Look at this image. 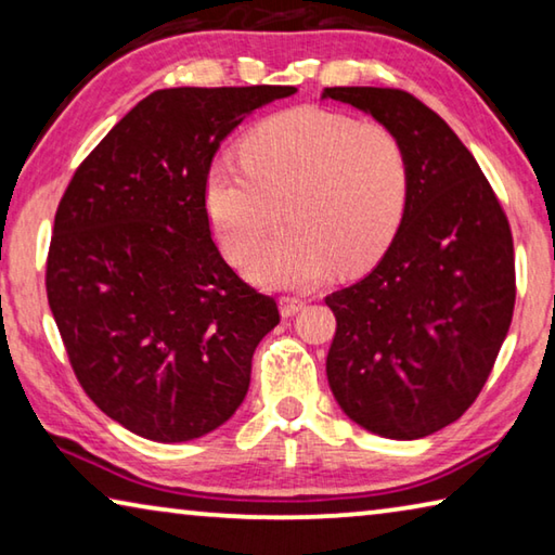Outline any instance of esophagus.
<instances>
[{
    "mask_svg": "<svg viewBox=\"0 0 555 555\" xmlns=\"http://www.w3.org/2000/svg\"><path fill=\"white\" fill-rule=\"evenodd\" d=\"M279 306H281V315L288 318V315H296L300 308L306 306V298L304 296H281L279 298Z\"/></svg>",
    "mask_w": 555,
    "mask_h": 555,
    "instance_id": "obj_1",
    "label": "esophagus"
}]
</instances>
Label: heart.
<instances>
[{
    "label": "heart",
    "instance_id": "b5f03b06",
    "mask_svg": "<svg viewBox=\"0 0 555 555\" xmlns=\"http://www.w3.org/2000/svg\"><path fill=\"white\" fill-rule=\"evenodd\" d=\"M411 198V158L384 121L296 107L244 137L240 158H218L205 178V208L224 255L249 259L269 286H308L335 264L372 267L397 237Z\"/></svg>",
    "mask_w": 555,
    "mask_h": 555
}]
</instances>
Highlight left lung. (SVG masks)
<instances>
[{
  "label": "left lung",
  "instance_id": "left-lung-1",
  "mask_svg": "<svg viewBox=\"0 0 555 555\" xmlns=\"http://www.w3.org/2000/svg\"><path fill=\"white\" fill-rule=\"evenodd\" d=\"M389 125L411 158V198L387 255L333 291L325 372L340 409L372 434L413 440L480 397L509 331L516 276L506 212L475 156L399 88H325Z\"/></svg>",
  "mask_w": 555,
  "mask_h": 555
}]
</instances>
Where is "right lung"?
<instances>
[{"mask_svg": "<svg viewBox=\"0 0 555 555\" xmlns=\"http://www.w3.org/2000/svg\"><path fill=\"white\" fill-rule=\"evenodd\" d=\"M291 86L168 88L127 112L70 178L46 294L88 397L131 434L183 443L228 421L279 323L212 242L205 178L220 142Z\"/></svg>", "mask_w": 555, "mask_h": 555, "instance_id": "1", "label": "right lung"}]
</instances>
